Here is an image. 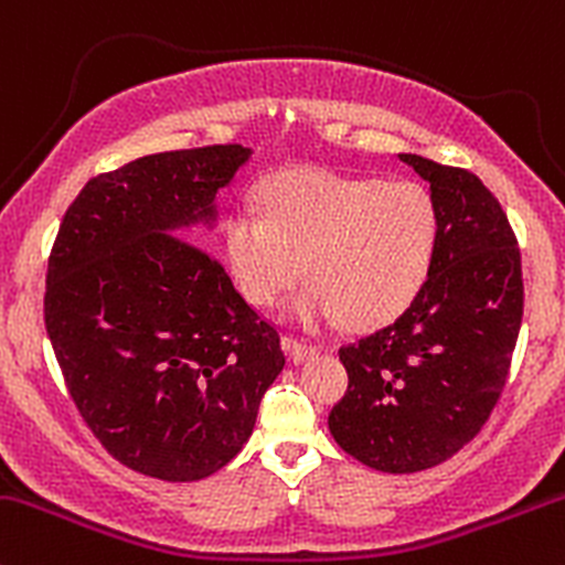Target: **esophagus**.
I'll return each mask as SVG.
<instances>
[{"instance_id":"obj_1","label":"esophagus","mask_w":565,"mask_h":565,"mask_svg":"<svg viewBox=\"0 0 565 565\" xmlns=\"http://www.w3.org/2000/svg\"><path fill=\"white\" fill-rule=\"evenodd\" d=\"M282 348L288 351V356L294 359V362H305V359L316 356L318 353V345L316 342H307V340H299V337H282Z\"/></svg>"}]
</instances>
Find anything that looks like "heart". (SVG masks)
<instances>
[{
  "label": "heart",
  "mask_w": 565,
  "mask_h": 565,
  "mask_svg": "<svg viewBox=\"0 0 565 565\" xmlns=\"http://www.w3.org/2000/svg\"><path fill=\"white\" fill-rule=\"evenodd\" d=\"M258 198L260 214L239 206L225 220V258L255 307L280 305L310 277L296 301L307 323L392 321L438 253L440 209L418 182L301 168L271 177Z\"/></svg>",
  "instance_id": "b5f03b06"
}]
</instances>
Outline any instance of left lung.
I'll return each instance as SVG.
<instances>
[{
  "label": "left lung",
  "mask_w": 565,
  "mask_h": 565,
  "mask_svg": "<svg viewBox=\"0 0 565 565\" xmlns=\"http://www.w3.org/2000/svg\"><path fill=\"white\" fill-rule=\"evenodd\" d=\"M399 160L438 203V253L397 321L340 348L348 392L329 429L367 468L418 473L468 446L498 405L525 288L516 236L484 182L427 157Z\"/></svg>",
  "instance_id": "1"
}]
</instances>
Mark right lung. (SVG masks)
Wrapping results in <instances>:
<instances>
[{
  "mask_svg": "<svg viewBox=\"0 0 565 565\" xmlns=\"http://www.w3.org/2000/svg\"><path fill=\"white\" fill-rule=\"evenodd\" d=\"M242 143L138 157L84 184L49 255L45 329L103 449L162 481L217 473L285 367L280 334L179 228L214 217Z\"/></svg>",
  "mask_w": 565,
  "mask_h": 565,
  "instance_id": "obj_1",
  "label": "right lung"
}]
</instances>
